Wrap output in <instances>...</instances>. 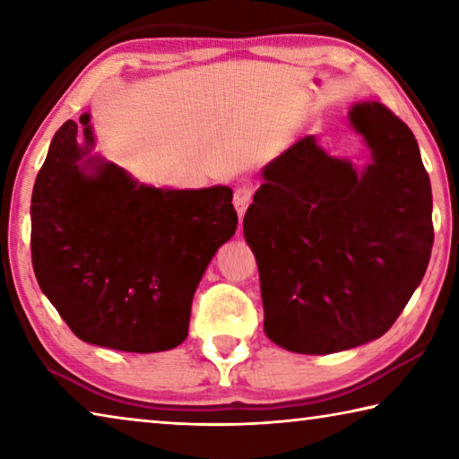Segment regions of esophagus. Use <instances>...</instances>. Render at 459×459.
<instances>
[{
	"mask_svg": "<svg viewBox=\"0 0 459 459\" xmlns=\"http://www.w3.org/2000/svg\"><path fill=\"white\" fill-rule=\"evenodd\" d=\"M251 198H253V192H251V188H248V186H238V188L235 190V196H232V204H235L240 221H243L247 206L251 204Z\"/></svg>",
	"mask_w": 459,
	"mask_h": 459,
	"instance_id": "1",
	"label": "esophagus"
}]
</instances>
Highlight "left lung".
<instances>
[{"instance_id": "8db88e82", "label": "left lung", "mask_w": 459, "mask_h": 459, "mask_svg": "<svg viewBox=\"0 0 459 459\" xmlns=\"http://www.w3.org/2000/svg\"><path fill=\"white\" fill-rule=\"evenodd\" d=\"M351 119L372 152L364 172L306 135L263 169L243 221L265 333L291 352L383 336L431 257V184L415 135L380 103L356 105Z\"/></svg>"}]
</instances>
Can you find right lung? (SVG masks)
Segmentation results:
<instances>
[{"label":"right lung","mask_w":459,"mask_h":459,"mask_svg":"<svg viewBox=\"0 0 459 459\" xmlns=\"http://www.w3.org/2000/svg\"><path fill=\"white\" fill-rule=\"evenodd\" d=\"M89 119L84 113L56 131L36 176L30 247L38 285L89 344L169 351L188 336L202 273L235 235L232 190H161L108 161L81 164L95 142ZM81 125L84 148L75 142Z\"/></svg>","instance_id":"right-lung-1"}]
</instances>
